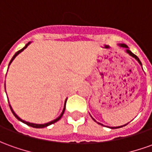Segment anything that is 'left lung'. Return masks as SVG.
Returning <instances> with one entry per match:
<instances>
[{
	"instance_id": "obj_1",
	"label": "left lung",
	"mask_w": 152,
	"mask_h": 152,
	"mask_svg": "<svg viewBox=\"0 0 152 152\" xmlns=\"http://www.w3.org/2000/svg\"><path fill=\"white\" fill-rule=\"evenodd\" d=\"M119 46L122 47V48H126V53H127L129 54L130 56H132V58H135L136 60H137V61H138V62H139V64H140V65H142V62H141V61L139 60V58H137V56H136L135 54L132 53L131 51L129 50V48H128V47L127 46L126 44H124V43H122V44H119ZM93 120L95 121V120H94V118H93ZM95 122H96V121H95ZM98 124H100V125H103V124H99V123H98ZM127 124H125V125H124V126H126ZM124 126H120V127H111V128H122V127H124Z\"/></svg>"
}]
</instances>
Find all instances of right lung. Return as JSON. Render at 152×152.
I'll use <instances>...</instances> for the list:
<instances>
[{
  "label": "right lung",
  "instance_id": "add662e5",
  "mask_svg": "<svg viewBox=\"0 0 152 152\" xmlns=\"http://www.w3.org/2000/svg\"><path fill=\"white\" fill-rule=\"evenodd\" d=\"M29 43H30V42L27 43V44H26V45H25V46H24V48H22V49H20V50H19V51H18V52H16V53H15V55H14V56H13V58H12V59H11V60H10V61L9 65H10V63H11V62H12V61H13L14 59L15 58V57H16L18 54L20 53L22 51H24V49H25V48H26L28 47V44H29ZM66 101H65V105H66ZM10 109H11V112H12V113H13V114H14V116L15 117V118H16L18 120L21 121L22 123H24V124H27L28 126H30V127H33V128H46V127H48V126H49V125H51V124H55L56 122H58V121L59 120L60 118H61V117H62V115H63V113H64V111H65V106H64V109H63V110H62V112H61V114H60V116L58 117V118H57L56 119H54V120L51 121V122H49V123H47V124H32V123H28V122H26V121H24V120H23V119H21L20 118V117L17 115L16 113L14 112V110H13V109H12V108H11V106H10Z\"/></svg>",
  "mask_w": 152,
  "mask_h": 152
}]
</instances>
